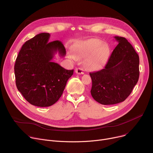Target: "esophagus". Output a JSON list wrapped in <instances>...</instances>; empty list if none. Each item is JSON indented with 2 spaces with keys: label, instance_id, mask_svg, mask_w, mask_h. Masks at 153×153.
<instances>
[{
  "label": "esophagus",
  "instance_id": "obj_1",
  "mask_svg": "<svg viewBox=\"0 0 153 153\" xmlns=\"http://www.w3.org/2000/svg\"><path fill=\"white\" fill-rule=\"evenodd\" d=\"M75 72L78 74H83V69L80 68H76L75 70Z\"/></svg>",
  "mask_w": 153,
  "mask_h": 153
}]
</instances>
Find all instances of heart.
I'll use <instances>...</instances> for the list:
<instances>
[{
  "mask_svg": "<svg viewBox=\"0 0 153 153\" xmlns=\"http://www.w3.org/2000/svg\"><path fill=\"white\" fill-rule=\"evenodd\" d=\"M102 44L98 39H90L76 44L71 57L74 60L78 58H86L87 68L91 70L101 68L106 63L109 55V48L106 44Z\"/></svg>",
  "mask_w": 153,
  "mask_h": 153,
  "instance_id": "obj_1",
  "label": "heart"
}]
</instances>
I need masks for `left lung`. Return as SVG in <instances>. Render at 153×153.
<instances>
[{"mask_svg": "<svg viewBox=\"0 0 153 153\" xmlns=\"http://www.w3.org/2000/svg\"><path fill=\"white\" fill-rule=\"evenodd\" d=\"M118 45L104 69L90 73L91 94L102 105L123 102L132 92L139 77V57L133 46L123 37L115 36Z\"/></svg>", "mask_w": 153, "mask_h": 153, "instance_id": "obj_1", "label": "left lung"}]
</instances>
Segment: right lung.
<instances>
[{
  "mask_svg": "<svg viewBox=\"0 0 153 153\" xmlns=\"http://www.w3.org/2000/svg\"><path fill=\"white\" fill-rule=\"evenodd\" d=\"M50 34L42 33L22 47L14 65L17 90L31 105L47 107L61 97L74 70H67L52 61L54 54H66L59 40L49 42Z\"/></svg>",
  "mask_w": 153,
  "mask_h": 153,
  "instance_id": "obj_1",
  "label": "right lung"
}]
</instances>
